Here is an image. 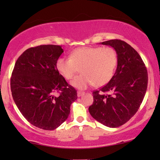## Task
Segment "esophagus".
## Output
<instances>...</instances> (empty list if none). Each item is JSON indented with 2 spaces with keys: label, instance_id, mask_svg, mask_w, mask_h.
Segmentation results:
<instances>
[{
  "label": "esophagus",
  "instance_id": "1",
  "mask_svg": "<svg viewBox=\"0 0 160 160\" xmlns=\"http://www.w3.org/2000/svg\"><path fill=\"white\" fill-rule=\"evenodd\" d=\"M85 92H81V91H78V92H77V94H78V97H81V96H82V95H84V94H85Z\"/></svg>",
  "mask_w": 160,
  "mask_h": 160
}]
</instances>
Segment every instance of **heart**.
I'll use <instances>...</instances> for the list:
<instances>
[{"mask_svg": "<svg viewBox=\"0 0 160 160\" xmlns=\"http://www.w3.org/2000/svg\"><path fill=\"white\" fill-rule=\"evenodd\" d=\"M118 64V55L112 47H80L70 53V58L61 57L56 68L66 80H71L79 72L80 75L71 82L78 89L106 85L114 75Z\"/></svg>", "mask_w": 160, "mask_h": 160, "instance_id": "1", "label": "heart"}]
</instances>
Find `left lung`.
Masks as SVG:
<instances>
[{"instance_id":"obj_1","label":"left lung","mask_w":160,"mask_h":160,"mask_svg":"<svg viewBox=\"0 0 160 160\" xmlns=\"http://www.w3.org/2000/svg\"><path fill=\"white\" fill-rule=\"evenodd\" d=\"M102 44L116 50L117 68L107 85L93 91L94 102L89 112L103 125L116 128L128 121L138 110L148 88V70L139 53L126 42L112 39Z\"/></svg>"}]
</instances>
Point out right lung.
I'll list each match as a JSON object with an SVG mask.
<instances>
[{
  "instance_id": "obj_1",
  "label": "right lung",
  "mask_w": 160,
  "mask_h": 160,
  "mask_svg": "<svg viewBox=\"0 0 160 160\" xmlns=\"http://www.w3.org/2000/svg\"><path fill=\"white\" fill-rule=\"evenodd\" d=\"M63 52L58 45L29 48L18 58L10 78L12 98L22 114L33 126L48 131L66 120L78 98L76 90L56 68Z\"/></svg>"
}]
</instances>
